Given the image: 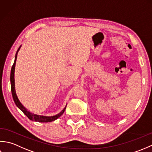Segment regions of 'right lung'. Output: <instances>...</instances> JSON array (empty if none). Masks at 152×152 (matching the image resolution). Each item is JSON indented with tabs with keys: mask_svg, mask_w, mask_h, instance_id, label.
<instances>
[{
	"mask_svg": "<svg viewBox=\"0 0 152 152\" xmlns=\"http://www.w3.org/2000/svg\"><path fill=\"white\" fill-rule=\"evenodd\" d=\"M20 46L19 48H18L16 54H15V60H14V62L13 66L12 67L11 69V73H10V83H11V91H12V97H13L14 101L15 102V105H16L17 107L19 108L20 110L23 111V113L26 115L28 118L31 120L34 121H38L40 123H48V122H51L53 121H55L56 119H57L58 117H60L62 114L64 113L65 110H66V106L65 107L64 109L61 111L60 113H59L58 114L54 116H51V117H47V116H43V115H36V114H34L31 113L30 111H27V110L25 107L22 104H21V102H20L19 99H18L17 95H16V92H15V80H14V72H15V62H16V59H17V55L18 53V51L20 50V49L21 48Z\"/></svg>",
	"mask_w": 152,
	"mask_h": 152,
	"instance_id": "add662e5",
	"label": "right lung"
}]
</instances>
